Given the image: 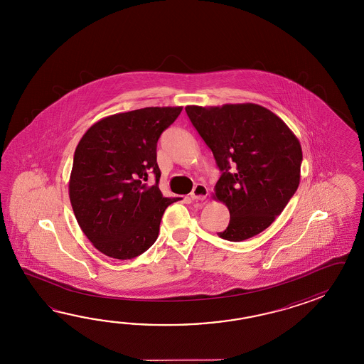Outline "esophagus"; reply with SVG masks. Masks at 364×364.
<instances>
[{"instance_id": "34e87169", "label": "esophagus", "mask_w": 364, "mask_h": 364, "mask_svg": "<svg viewBox=\"0 0 364 364\" xmlns=\"http://www.w3.org/2000/svg\"><path fill=\"white\" fill-rule=\"evenodd\" d=\"M207 195H208V188L205 187V185L196 183V186L193 188V191L190 193V198L195 201L204 200L207 198Z\"/></svg>"}]
</instances>
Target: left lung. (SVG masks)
Here are the masks:
<instances>
[{
    "instance_id": "obj_1",
    "label": "left lung",
    "mask_w": 364,
    "mask_h": 364,
    "mask_svg": "<svg viewBox=\"0 0 364 364\" xmlns=\"http://www.w3.org/2000/svg\"><path fill=\"white\" fill-rule=\"evenodd\" d=\"M185 109L223 171L213 199L228 207L230 221L218 237L240 242L263 232L299 186V140L279 117L252 102Z\"/></svg>"
}]
</instances>
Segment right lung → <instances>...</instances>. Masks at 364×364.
Masks as SVG:
<instances>
[{"mask_svg":"<svg viewBox=\"0 0 364 364\" xmlns=\"http://www.w3.org/2000/svg\"><path fill=\"white\" fill-rule=\"evenodd\" d=\"M182 107H149L105 117L77 143L70 174L71 207L82 232L104 255L127 260L157 240L164 212L179 198L159 188L157 140ZM156 176L155 186L145 183Z\"/></svg>","mask_w":364,"mask_h":364,"instance_id":"1","label":"right lung"}]
</instances>
